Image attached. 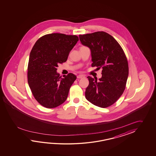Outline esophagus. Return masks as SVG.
Returning a JSON list of instances; mask_svg holds the SVG:
<instances>
[{
  "mask_svg": "<svg viewBox=\"0 0 156 156\" xmlns=\"http://www.w3.org/2000/svg\"><path fill=\"white\" fill-rule=\"evenodd\" d=\"M84 76L83 75H78L77 76V77L78 78V79H82V78H83V77H84Z\"/></svg>",
  "mask_w": 156,
  "mask_h": 156,
  "instance_id": "1",
  "label": "esophagus"
}]
</instances>
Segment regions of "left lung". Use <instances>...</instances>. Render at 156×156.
I'll use <instances>...</instances> for the list:
<instances>
[{"mask_svg": "<svg viewBox=\"0 0 156 156\" xmlns=\"http://www.w3.org/2000/svg\"><path fill=\"white\" fill-rule=\"evenodd\" d=\"M83 46L91 50L92 67L102 68L99 81L88 76L85 97L90 103L107 108L115 103L126 89L129 73L126 56L115 39L105 32L79 35Z\"/></svg>", "mask_w": 156, "mask_h": 156, "instance_id": "1", "label": "left lung"}]
</instances>
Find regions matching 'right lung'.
Returning <instances> with one entry per match:
<instances>
[{
    "mask_svg": "<svg viewBox=\"0 0 156 156\" xmlns=\"http://www.w3.org/2000/svg\"><path fill=\"white\" fill-rule=\"evenodd\" d=\"M79 37L51 33L41 37L33 46L28 65V83L33 95L41 105L53 108L66 100L76 76L57 73L58 63L65 62Z\"/></svg>",
    "mask_w": 156,
    "mask_h": 156,
    "instance_id": "right-lung-1",
    "label": "right lung"
}]
</instances>
